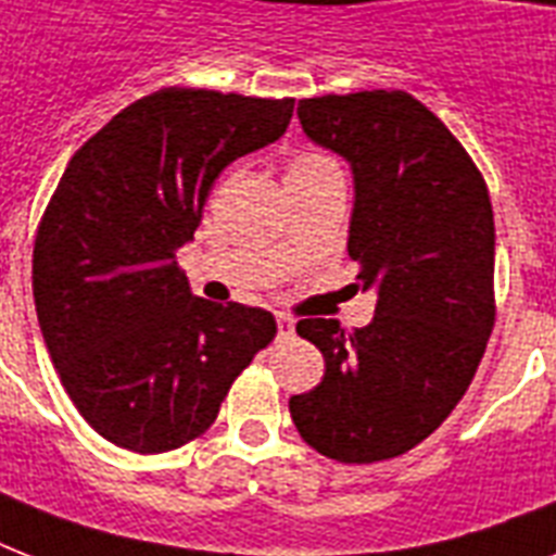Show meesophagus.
Here are the masks:
<instances>
[{"instance_id": "obj_1", "label": "esophagus", "mask_w": 556, "mask_h": 556, "mask_svg": "<svg viewBox=\"0 0 556 556\" xmlns=\"http://www.w3.org/2000/svg\"><path fill=\"white\" fill-rule=\"evenodd\" d=\"M294 326H296V323H294V317H291V314H282V312H279L277 314V334H279V338H282V340H286V338H294Z\"/></svg>"}]
</instances>
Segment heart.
<instances>
[{
    "instance_id": "1",
    "label": "heart",
    "mask_w": 556,
    "mask_h": 556,
    "mask_svg": "<svg viewBox=\"0 0 556 556\" xmlns=\"http://www.w3.org/2000/svg\"><path fill=\"white\" fill-rule=\"evenodd\" d=\"M323 169H338V164L326 159V155H317V152H303V155H296L291 161L288 176H305V173H323Z\"/></svg>"
}]
</instances>
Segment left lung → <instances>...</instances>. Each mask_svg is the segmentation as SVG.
<instances>
[{
	"label": "left lung",
	"mask_w": 556,
	"mask_h": 556,
	"mask_svg": "<svg viewBox=\"0 0 556 556\" xmlns=\"http://www.w3.org/2000/svg\"><path fill=\"white\" fill-rule=\"evenodd\" d=\"M303 132L349 161V256L375 288L369 326L296 323L326 357L312 392L288 401L317 453L371 465L421 444L470 387L493 331V207L447 126L406 91L305 98Z\"/></svg>",
	"instance_id": "obj_1"
}]
</instances>
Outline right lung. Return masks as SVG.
Masks as SVG:
<instances>
[{
	"label": "right lung",
	"mask_w": 556,
	"mask_h": 556,
	"mask_svg": "<svg viewBox=\"0 0 556 556\" xmlns=\"http://www.w3.org/2000/svg\"><path fill=\"white\" fill-rule=\"evenodd\" d=\"M291 112V98L173 86L68 161L34 242V303L65 392L117 447L167 453L201 435L277 334L265 308L192 294L176 251L218 173L282 138Z\"/></svg>",
	"instance_id": "add662e5"
}]
</instances>
